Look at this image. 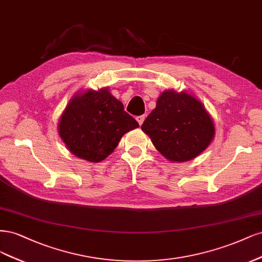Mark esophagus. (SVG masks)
Segmentation results:
<instances>
[{"mask_svg": "<svg viewBox=\"0 0 262 262\" xmlns=\"http://www.w3.org/2000/svg\"><path fill=\"white\" fill-rule=\"evenodd\" d=\"M136 120H137V122L139 123V125H141V124L143 123V121H145V115L137 116V117H136Z\"/></svg>", "mask_w": 262, "mask_h": 262, "instance_id": "esophagus-1", "label": "esophagus"}]
</instances>
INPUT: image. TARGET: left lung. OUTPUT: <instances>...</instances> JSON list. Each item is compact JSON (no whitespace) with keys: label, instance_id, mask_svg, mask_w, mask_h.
Returning a JSON list of instances; mask_svg holds the SVG:
<instances>
[{"label":"left lung","instance_id":"8db88e82","mask_svg":"<svg viewBox=\"0 0 262 262\" xmlns=\"http://www.w3.org/2000/svg\"><path fill=\"white\" fill-rule=\"evenodd\" d=\"M156 149L171 162L195 159L214 139L215 127L205 105L187 91L164 90L141 125Z\"/></svg>","mask_w":262,"mask_h":262}]
</instances>
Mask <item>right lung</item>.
Here are the masks:
<instances>
[{"label": "right lung", "instance_id": "obj_1", "mask_svg": "<svg viewBox=\"0 0 262 262\" xmlns=\"http://www.w3.org/2000/svg\"><path fill=\"white\" fill-rule=\"evenodd\" d=\"M139 127L107 88L75 94L60 117L57 132L74 156L98 163L111 155L126 133Z\"/></svg>", "mask_w": 262, "mask_h": 262}]
</instances>
